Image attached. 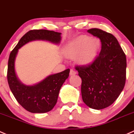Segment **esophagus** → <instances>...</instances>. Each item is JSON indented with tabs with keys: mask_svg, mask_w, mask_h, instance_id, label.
Returning a JSON list of instances; mask_svg holds the SVG:
<instances>
[{
	"mask_svg": "<svg viewBox=\"0 0 134 134\" xmlns=\"http://www.w3.org/2000/svg\"><path fill=\"white\" fill-rule=\"evenodd\" d=\"M77 74L76 71H74V70L72 69H71V71H70V74L72 76V75H75V74Z\"/></svg>",
	"mask_w": 134,
	"mask_h": 134,
	"instance_id": "obj_1",
	"label": "esophagus"
}]
</instances>
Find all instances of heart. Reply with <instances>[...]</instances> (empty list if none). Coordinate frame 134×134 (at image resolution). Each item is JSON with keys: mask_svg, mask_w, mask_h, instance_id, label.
Masks as SVG:
<instances>
[{"mask_svg": "<svg viewBox=\"0 0 134 134\" xmlns=\"http://www.w3.org/2000/svg\"><path fill=\"white\" fill-rule=\"evenodd\" d=\"M100 46L101 42L98 38L91 39L89 36H81L68 44L65 49V54L69 58L79 55V63L89 64L97 57Z\"/></svg>", "mask_w": 134, "mask_h": 134, "instance_id": "heart-1", "label": "heart"}]
</instances>
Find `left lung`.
I'll list each match as a JSON object with an SVG mask.
<instances>
[{
	"instance_id": "1",
	"label": "left lung",
	"mask_w": 134,
	"mask_h": 134,
	"mask_svg": "<svg viewBox=\"0 0 134 134\" xmlns=\"http://www.w3.org/2000/svg\"><path fill=\"white\" fill-rule=\"evenodd\" d=\"M87 31L100 40L101 49L92 63L76 65L81 78V96L90 108L101 110L112 105L126 81V55L116 38L98 28Z\"/></svg>"
}]
</instances>
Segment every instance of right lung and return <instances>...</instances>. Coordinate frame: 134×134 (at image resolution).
I'll return each instance as SVG.
<instances>
[{"label": "right lung", "instance_id": "1", "mask_svg": "<svg viewBox=\"0 0 134 134\" xmlns=\"http://www.w3.org/2000/svg\"><path fill=\"white\" fill-rule=\"evenodd\" d=\"M61 33L46 29H33L26 33L12 50L8 60L7 78L11 92L18 103L27 111L32 113H45L51 110L57 102L59 92L69 75V69L53 74L39 83L26 86L18 80L15 72V57L18 50L27 42L35 40H46L60 43Z\"/></svg>", "mask_w": 134, "mask_h": 134}]
</instances>
